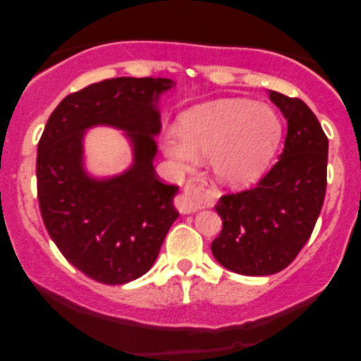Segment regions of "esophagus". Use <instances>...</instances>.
<instances>
[{
	"instance_id": "1",
	"label": "esophagus",
	"mask_w": 361,
	"mask_h": 361,
	"mask_svg": "<svg viewBox=\"0 0 361 361\" xmlns=\"http://www.w3.org/2000/svg\"><path fill=\"white\" fill-rule=\"evenodd\" d=\"M215 200L214 190L207 180H189L184 190L177 195L176 207L180 214H192Z\"/></svg>"
}]
</instances>
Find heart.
<instances>
[{
  "label": "heart",
  "instance_id": "1",
  "mask_svg": "<svg viewBox=\"0 0 361 361\" xmlns=\"http://www.w3.org/2000/svg\"><path fill=\"white\" fill-rule=\"evenodd\" d=\"M283 125L268 106L245 100H220L192 108L180 118V131L162 136V149L190 171L212 159L215 176L226 185L245 187L264 174L278 151Z\"/></svg>",
  "mask_w": 361,
  "mask_h": 361
}]
</instances>
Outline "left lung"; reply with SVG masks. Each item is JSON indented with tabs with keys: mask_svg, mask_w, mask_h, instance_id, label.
I'll return each mask as SVG.
<instances>
[{
	"mask_svg": "<svg viewBox=\"0 0 361 361\" xmlns=\"http://www.w3.org/2000/svg\"><path fill=\"white\" fill-rule=\"evenodd\" d=\"M288 120L279 159L251 189L220 197L224 228L215 259L245 276H269L293 263L312 235L327 189L329 140L300 98L269 92Z\"/></svg>",
	"mask_w": 361,
	"mask_h": 361,
	"instance_id": "1",
	"label": "left lung"
}]
</instances>
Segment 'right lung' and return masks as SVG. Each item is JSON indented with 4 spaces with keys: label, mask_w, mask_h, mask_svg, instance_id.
<instances>
[{
    "label": "right lung",
    "mask_w": 361,
    "mask_h": 361,
    "mask_svg": "<svg viewBox=\"0 0 361 361\" xmlns=\"http://www.w3.org/2000/svg\"><path fill=\"white\" fill-rule=\"evenodd\" d=\"M171 78L116 77L92 83L59 103L37 145V200L44 225L68 263L103 284H125L149 271L179 216L177 185L159 180L152 159L161 130L156 103ZM128 131L135 164L106 181L81 167L87 127Z\"/></svg>",
    "instance_id": "add662e5"
}]
</instances>
